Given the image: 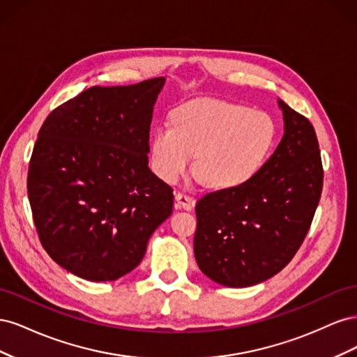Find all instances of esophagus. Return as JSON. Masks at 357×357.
Wrapping results in <instances>:
<instances>
[{"instance_id": "1", "label": "esophagus", "mask_w": 357, "mask_h": 357, "mask_svg": "<svg viewBox=\"0 0 357 357\" xmlns=\"http://www.w3.org/2000/svg\"><path fill=\"white\" fill-rule=\"evenodd\" d=\"M176 205L178 208L183 210H192L193 205H195V199H193L190 195H186V193H176Z\"/></svg>"}]
</instances>
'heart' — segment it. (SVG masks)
<instances>
[{"mask_svg":"<svg viewBox=\"0 0 357 357\" xmlns=\"http://www.w3.org/2000/svg\"><path fill=\"white\" fill-rule=\"evenodd\" d=\"M277 142V125L265 112L219 100H195L171 113L150 139L156 176L174 183L193 156V172L210 188L235 189L265 167Z\"/></svg>","mask_w":357,"mask_h":357,"instance_id":"1","label":"heart"}]
</instances>
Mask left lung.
<instances>
[{
  "instance_id": "8db88e82",
  "label": "left lung",
  "mask_w": 357,
  "mask_h": 357,
  "mask_svg": "<svg viewBox=\"0 0 357 357\" xmlns=\"http://www.w3.org/2000/svg\"><path fill=\"white\" fill-rule=\"evenodd\" d=\"M278 107L284 134L261 172L197 202V264L222 286H253L282 271L304 241L320 201L323 167L314 128L284 101Z\"/></svg>"
}]
</instances>
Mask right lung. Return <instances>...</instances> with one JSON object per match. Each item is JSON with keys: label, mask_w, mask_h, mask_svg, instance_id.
I'll use <instances>...</instances> for the list:
<instances>
[{"label": "right lung", "mask_w": 357, "mask_h": 357, "mask_svg": "<svg viewBox=\"0 0 357 357\" xmlns=\"http://www.w3.org/2000/svg\"><path fill=\"white\" fill-rule=\"evenodd\" d=\"M164 84L92 86L40 128L28 168L32 218L45 250L74 275L113 282L131 273L172 213V189L147 158Z\"/></svg>", "instance_id": "add662e5"}]
</instances>
